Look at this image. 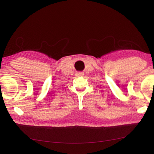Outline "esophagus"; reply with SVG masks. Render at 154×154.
Here are the masks:
<instances>
[{
	"label": "esophagus",
	"instance_id": "34e87169",
	"mask_svg": "<svg viewBox=\"0 0 154 154\" xmlns=\"http://www.w3.org/2000/svg\"><path fill=\"white\" fill-rule=\"evenodd\" d=\"M83 75H84V73L82 72H77L76 73V76L77 77H82V76H83Z\"/></svg>",
	"mask_w": 154,
	"mask_h": 154
}]
</instances>
